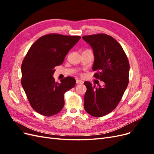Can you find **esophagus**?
Listing matches in <instances>:
<instances>
[{
    "instance_id": "obj_1",
    "label": "esophagus",
    "mask_w": 154,
    "mask_h": 154,
    "mask_svg": "<svg viewBox=\"0 0 154 154\" xmlns=\"http://www.w3.org/2000/svg\"><path fill=\"white\" fill-rule=\"evenodd\" d=\"M76 82L77 84H82V83H83V82L82 80H76Z\"/></svg>"
}]
</instances>
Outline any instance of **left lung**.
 <instances>
[{"label":"left lung","mask_w":154,"mask_h":154,"mask_svg":"<svg viewBox=\"0 0 154 154\" xmlns=\"http://www.w3.org/2000/svg\"><path fill=\"white\" fill-rule=\"evenodd\" d=\"M92 47L94 54V76L105 83L96 88L85 82V111L94 117H102L116 109L128 84L130 65L121 45L110 35L99 33L83 36Z\"/></svg>","instance_id":"1"}]
</instances>
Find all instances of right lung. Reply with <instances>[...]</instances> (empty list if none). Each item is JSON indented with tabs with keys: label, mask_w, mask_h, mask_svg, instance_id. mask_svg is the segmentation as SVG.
I'll return each instance as SVG.
<instances>
[{
	"label": "right lung",
	"mask_w": 154,
	"mask_h": 154,
	"mask_svg": "<svg viewBox=\"0 0 154 154\" xmlns=\"http://www.w3.org/2000/svg\"><path fill=\"white\" fill-rule=\"evenodd\" d=\"M80 36L56 33L40 37L27 51L22 63L21 83L31 107L37 112L52 116L64 106V94L76 84L75 79L66 77L56 82L54 67L62 64L69 50Z\"/></svg>",
	"instance_id": "add662e5"
}]
</instances>
